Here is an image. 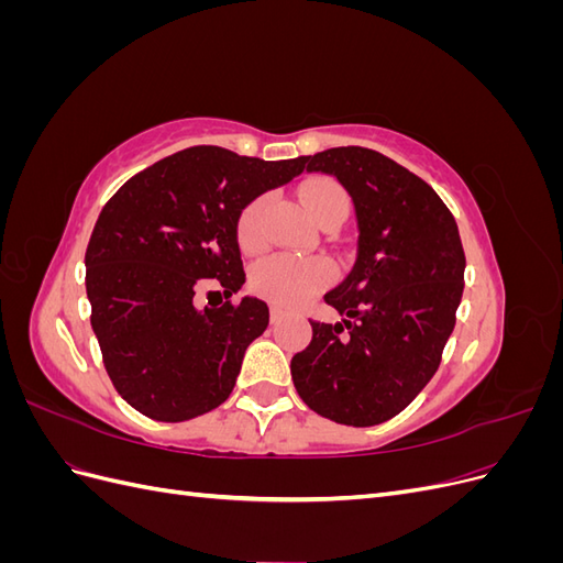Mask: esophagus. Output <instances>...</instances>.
Instances as JSON below:
<instances>
[{
  "label": "esophagus",
  "instance_id": "34e87169",
  "mask_svg": "<svg viewBox=\"0 0 563 563\" xmlns=\"http://www.w3.org/2000/svg\"><path fill=\"white\" fill-rule=\"evenodd\" d=\"M282 317H284V312L277 308V305H272V308H269V319H272V323L282 321Z\"/></svg>",
  "mask_w": 563,
  "mask_h": 563
}]
</instances>
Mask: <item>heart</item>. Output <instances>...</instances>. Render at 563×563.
Wrapping results in <instances>:
<instances>
[{
    "label": "heart",
    "instance_id": "1",
    "mask_svg": "<svg viewBox=\"0 0 563 563\" xmlns=\"http://www.w3.org/2000/svg\"><path fill=\"white\" fill-rule=\"evenodd\" d=\"M302 203L314 223L333 211L347 213V195L331 178H314L302 187ZM263 216H265V197L253 199L240 216V244L249 251L263 244ZM331 272L321 261L296 258V255H269L261 261L251 272V284L261 296L269 298L277 305L294 308L302 300H308L323 286L329 284Z\"/></svg>",
    "mask_w": 563,
    "mask_h": 563
}]
</instances>
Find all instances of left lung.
Here are the masks:
<instances>
[{
	"label": "left lung",
	"instance_id": "obj_1",
	"mask_svg": "<svg viewBox=\"0 0 563 563\" xmlns=\"http://www.w3.org/2000/svg\"><path fill=\"white\" fill-rule=\"evenodd\" d=\"M305 164L345 187L360 236L345 279L323 296L343 319L310 321L291 376L319 416L371 428L401 413L437 373L463 298L465 253L446 203L380 152L331 147Z\"/></svg>",
	"mask_w": 563,
	"mask_h": 563
}]
</instances>
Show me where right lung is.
Returning a JSON list of instances; mask_svg holds the SVG:
<instances>
[{"instance_id":"1","label":"right lung","mask_w":563,"mask_h":563,"mask_svg":"<svg viewBox=\"0 0 563 563\" xmlns=\"http://www.w3.org/2000/svg\"><path fill=\"white\" fill-rule=\"evenodd\" d=\"M302 168L305 157L187 147L126 180L100 211L84 258L91 327L114 389L135 411L183 422L230 397L269 310L253 296L199 310L195 288L218 279L225 298L240 291L242 211Z\"/></svg>"}]
</instances>
